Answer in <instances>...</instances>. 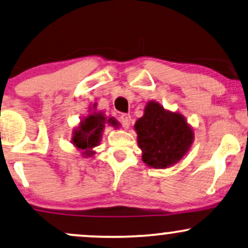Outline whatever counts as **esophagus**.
Returning <instances> with one entry per match:
<instances>
[{
    "instance_id": "esophagus-1",
    "label": "esophagus",
    "mask_w": 248,
    "mask_h": 248,
    "mask_svg": "<svg viewBox=\"0 0 248 248\" xmlns=\"http://www.w3.org/2000/svg\"><path fill=\"white\" fill-rule=\"evenodd\" d=\"M120 121H121L122 126H124V128H128L130 124V121H132V116H130V114H121Z\"/></svg>"
}]
</instances>
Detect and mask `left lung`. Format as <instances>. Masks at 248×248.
I'll use <instances>...</instances> for the list:
<instances>
[{"instance_id": "8db88e82", "label": "left lung", "mask_w": 248, "mask_h": 248, "mask_svg": "<svg viewBox=\"0 0 248 248\" xmlns=\"http://www.w3.org/2000/svg\"><path fill=\"white\" fill-rule=\"evenodd\" d=\"M142 159L154 169L177 164L189 150L194 133L179 113L165 111L156 101H149L144 115L135 124Z\"/></svg>"}]
</instances>
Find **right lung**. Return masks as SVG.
<instances>
[{
	"mask_svg": "<svg viewBox=\"0 0 248 248\" xmlns=\"http://www.w3.org/2000/svg\"><path fill=\"white\" fill-rule=\"evenodd\" d=\"M93 106L95 107V105ZM106 124L118 127L119 122L114 118L107 119L101 112H94L83 119L77 129H75L71 141L76 148L83 150V155H85V157L93 155L94 151H92V148L99 144L101 134Z\"/></svg>",
	"mask_w": 248,
	"mask_h": 248,
	"instance_id": "right-lung-1",
	"label": "right lung"
}]
</instances>
